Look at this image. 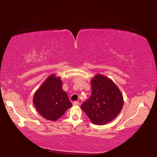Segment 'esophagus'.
<instances>
[{"mask_svg":"<svg viewBox=\"0 0 157 157\" xmlns=\"http://www.w3.org/2000/svg\"><path fill=\"white\" fill-rule=\"evenodd\" d=\"M79 104H80V103L78 101H74L73 103V105H79Z\"/></svg>","mask_w":157,"mask_h":157,"instance_id":"obj_1","label":"esophagus"}]
</instances>
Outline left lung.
<instances>
[{
  "mask_svg": "<svg viewBox=\"0 0 157 157\" xmlns=\"http://www.w3.org/2000/svg\"><path fill=\"white\" fill-rule=\"evenodd\" d=\"M90 98L81 105L93 124L104 125L114 120L124 105L122 94L113 80L101 74L91 80Z\"/></svg>",
  "mask_w": 157,
  "mask_h": 157,
  "instance_id": "left-lung-1",
  "label": "left lung"
}]
</instances>
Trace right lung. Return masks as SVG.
Segmentation results:
<instances>
[{
  "label": "right lung",
  "mask_w": 157,
  "mask_h": 157,
  "mask_svg": "<svg viewBox=\"0 0 157 157\" xmlns=\"http://www.w3.org/2000/svg\"><path fill=\"white\" fill-rule=\"evenodd\" d=\"M62 84L59 77L52 74L34 94L33 105L38 113L47 120L57 121L72 107Z\"/></svg>",
  "instance_id": "obj_1"
}]
</instances>
